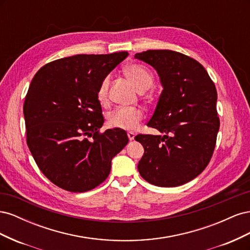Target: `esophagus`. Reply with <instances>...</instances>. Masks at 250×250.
<instances>
[{"mask_svg": "<svg viewBox=\"0 0 250 250\" xmlns=\"http://www.w3.org/2000/svg\"><path fill=\"white\" fill-rule=\"evenodd\" d=\"M127 135H128V139H129V141H132V140H134V133L133 132H128L127 133Z\"/></svg>", "mask_w": 250, "mask_h": 250, "instance_id": "obj_1", "label": "esophagus"}]
</instances>
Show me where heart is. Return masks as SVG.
Instances as JSON below:
<instances>
[{"mask_svg":"<svg viewBox=\"0 0 250 250\" xmlns=\"http://www.w3.org/2000/svg\"><path fill=\"white\" fill-rule=\"evenodd\" d=\"M124 73L139 92L147 90L153 84V76L145 66L130 64L124 69ZM109 77H105L98 88L97 98L101 103L107 99ZM144 118V112L138 107H118L108 115V124L111 127L124 130H134Z\"/></svg>","mask_w":250,"mask_h":250,"instance_id":"b5f03b06","label":"heart"}]
</instances>
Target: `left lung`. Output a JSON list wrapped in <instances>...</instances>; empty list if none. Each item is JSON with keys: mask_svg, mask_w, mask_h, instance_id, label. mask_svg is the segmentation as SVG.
<instances>
[{"mask_svg": "<svg viewBox=\"0 0 250 250\" xmlns=\"http://www.w3.org/2000/svg\"><path fill=\"white\" fill-rule=\"evenodd\" d=\"M134 58L152 66L163 86L147 125L164 135L134 138L145 150L138 170L151 185H185L206 169L214 152L220 126L215 84L198 62L175 51L148 50Z\"/></svg>", "mask_w": 250, "mask_h": 250, "instance_id": "left-lung-1", "label": "left lung"}]
</instances>
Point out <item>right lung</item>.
<instances>
[{"instance_id":"1","label":"right lung","mask_w":250,"mask_h":250,"mask_svg":"<svg viewBox=\"0 0 250 250\" xmlns=\"http://www.w3.org/2000/svg\"><path fill=\"white\" fill-rule=\"evenodd\" d=\"M128 56L74 55L35 74L24 103L27 144L41 171L63 190L82 193L110 173L111 160L128 143L125 130L104 123L97 92L102 80Z\"/></svg>"}]
</instances>
